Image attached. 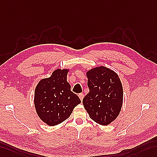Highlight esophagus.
Listing matches in <instances>:
<instances>
[{
  "mask_svg": "<svg viewBox=\"0 0 157 157\" xmlns=\"http://www.w3.org/2000/svg\"><path fill=\"white\" fill-rule=\"evenodd\" d=\"M78 97H79L80 99H81V101H82L83 98H84V94H83V93H80V94H78Z\"/></svg>",
  "mask_w": 157,
  "mask_h": 157,
  "instance_id": "esophagus-1",
  "label": "esophagus"
}]
</instances>
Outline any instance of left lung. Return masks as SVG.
<instances>
[{"label": "left lung", "instance_id": "1", "mask_svg": "<svg viewBox=\"0 0 157 157\" xmlns=\"http://www.w3.org/2000/svg\"><path fill=\"white\" fill-rule=\"evenodd\" d=\"M89 93L82 104L92 120L106 126L116 119L123 102V89L119 76L110 68L100 66L86 72Z\"/></svg>", "mask_w": 157, "mask_h": 157}]
</instances>
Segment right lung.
<instances>
[{
  "label": "right lung",
  "instance_id": "1",
  "mask_svg": "<svg viewBox=\"0 0 157 157\" xmlns=\"http://www.w3.org/2000/svg\"><path fill=\"white\" fill-rule=\"evenodd\" d=\"M69 68H57L48 78L41 79L34 90V104L38 116L52 127L69 118L76 106L81 102L71 90L67 82Z\"/></svg>",
  "mask_w": 157,
  "mask_h": 157
}]
</instances>
